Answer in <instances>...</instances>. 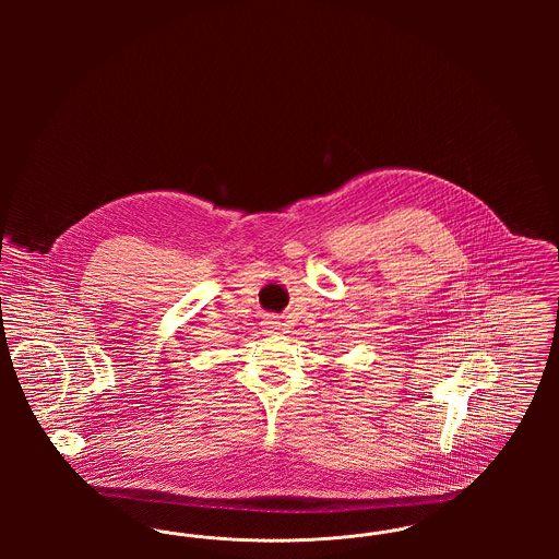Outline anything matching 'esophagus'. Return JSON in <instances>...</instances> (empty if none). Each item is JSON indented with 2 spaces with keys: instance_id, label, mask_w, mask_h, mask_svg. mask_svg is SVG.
I'll use <instances>...</instances> for the list:
<instances>
[{
  "instance_id": "esophagus-1",
  "label": "esophagus",
  "mask_w": 559,
  "mask_h": 559,
  "mask_svg": "<svg viewBox=\"0 0 559 559\" xmlns=\"http://www.w3.org/2000/svg\"><path fill=\"white\" fill-rule=\"evenodd\" d=\"M262 324H264V331H266V333H276V331L281 329V322H278L276 317H266Z\"/></svg>"
}]
</instances>
